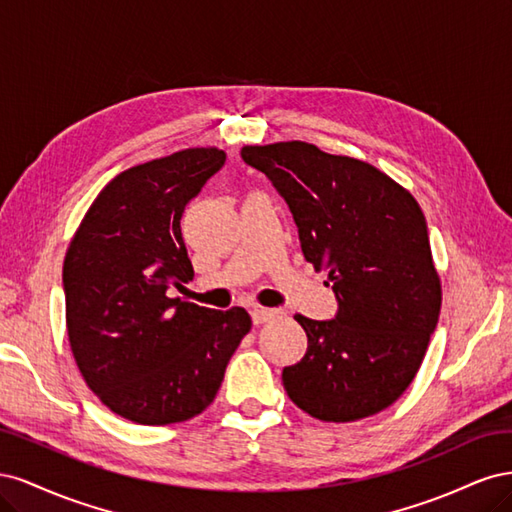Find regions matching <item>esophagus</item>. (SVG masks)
<instances>
[{"label": "esophagus", "instance_id": "obj_1", "mask_svg": "<svg viewBox=\"0 0 512 512\" xmlns=\"http://www.w3.org/2000/svg\"><path fill=\"white\" fill-rule=\"evenodd\" d=\"M269 318H273V309L258 307V305L252 309V320H254L256 327H258V324H265Z\"/></svg>", "mask_w": 512, "mask_h": 512}]
</instances>
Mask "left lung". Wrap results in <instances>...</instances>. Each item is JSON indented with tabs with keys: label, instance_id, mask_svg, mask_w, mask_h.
I'll return each instance as SVG.
<instances>
[{
	"label": "left lung",
	"instance_id": "8db88e82",
	"mask_svg": "<svg viewBox=\"0 0 512 512\" xmlns=\"http://www.w3.org/2000/svg\"><path fill=\"white\" fill-rule=\"evenodd\" d=\"M241 158L284 196L305 260L329 273L337 297L333 320L294 316L307 352L282 371L288 397L324 423L389 408L421 367L442 307L421 207L376 166L312 143L247 145Z\"/></svg>",
	"mask_w": 512,
	"mask_h": 512
}]
</instances>
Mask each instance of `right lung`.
<instances>
[{
  "label": "right lung",
  "mask_w": 512,
  "mask_h": 512,
  "mask_svg": "<svg viewBox=\"0 0 512 512\" xmlns=\"http://www.w3.org/2000/svg\"><path fill=\"white\" fill-rule=\"evenodd\" d=\"M224 160L218 147H192L123 170L68 245L72 356L102 404L132 423H183L209 408L252 329L243 307L218 312L166 297L194 277L181 237L185 205Z\"/></svg>",
  "instance_id": "1"
}]
</instances>
